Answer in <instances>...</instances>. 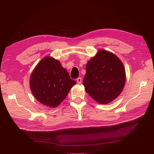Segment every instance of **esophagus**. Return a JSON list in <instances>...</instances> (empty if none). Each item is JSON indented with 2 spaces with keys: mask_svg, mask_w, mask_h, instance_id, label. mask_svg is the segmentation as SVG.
Returning <instances> with one entry per match:
<instances>
[{
  "mask_svg": "<svg viewBox=\"0 0 154 154\" xmlns=\"http://www.w3.org/2000/svg\"><path fill=\"white\" fill-rule=\"evenodd\" d=\"M76 81H77V83H79V84H80V83H82V78H78L77 79H76Z\"/></svg>",
  "mask_w": 154,
  "mask_h": 154,
  "instance_id": "34e87169",
  "label": "esophagus"
}]
</instances>
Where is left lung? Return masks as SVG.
<instances>
[{
  "label": "left lung",
  "instance_id": "8db88e82",
  "mask_svg": "<svg viewBox=\"0 0 154 154\" xmlns=\"http://www.w3.org/2000/svg\"><path fill=\"white\" fill-rule=\"evenodd\" d=\"M125 80V70L121 60L102 49L87 63L83 84L93 99L100 104H106L120 94Z\"/></svg>",
  "mask_w": 154,
  "mask_h": 154
}]
</instances>
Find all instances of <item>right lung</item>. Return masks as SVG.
<instances>
[{
    "label": "right lung",
    "mask_w": 154,
    "mask_h": 154,
    "mask_svg": "<svg viewBox=\"0 0 154 154\" xmlns=\"http://www.w3.org/2000/svg\"><path fill=\"white\" fill-rule=\"evenodd\" d=\"M76 83L59 61L49 57L38 63L30 78L31 90L35 98L49 107L57 106Z\"/></svg>",
    "instance_id": "1"
}]
</instances>
